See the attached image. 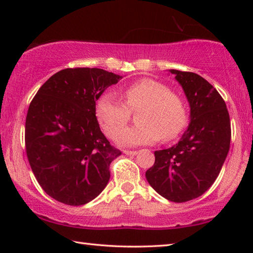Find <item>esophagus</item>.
<instances>
[{
	"mask_svg": "<svg viewBox=\"0 0 253 253\" xmlns=\"http://www.w3.org/2000/svg\"><path fill=\"white\" fill-rule=\"evenodd\" d=\"M124 153L126 154V155H130V156H134L137 154L136 151H128V149H126V151H124Z\"/></svg>",
	"mask_w": 253,
	"mask_h": 253,
	"instance_id": "34e87169",
	"label": "esophagus"
}]
</instances>
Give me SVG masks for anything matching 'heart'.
<instances>
[{
    "label": "heart",
    "instance_id": "1",
    "mask_svg": "<svg viewBox=\"0 0 253 253\" xmlns=\"http://www.w3.org/2000/svg\"><path fill=\"white\" fill-rule=\"evenodd\" d=\"M124 101L116 93L108 91L98 99L96 116L102 130L108 137L117 131L136 114V126L124 128L116 140L123 146H137L157 142L162 138L169 142L177 137L187 122V109L183 97L170 91L165 84L145 78L128 85L123 91Z\"/></svg>",
    "mask_w": 253,
    "mask_h": 253
}]
</instances>
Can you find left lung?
<instances>
[{"instance_id": "1", "label": "left lung", "mask_w": 253, "mask_h": 253, "mask_svg": "<svg viewBox=\"0 0 253 253\" xmlns=\"http://www.w3.org/2000/svg\"><path fill=\"white\" fill-rule=\"evenodd\" d=\"M191 107V123L175 146L156 151L146 170L151 186L163 198L183 203L199 198L219 176L229 153L231 123L223 98L202 77L170 70Z\"/></svg>"}]
</instances>
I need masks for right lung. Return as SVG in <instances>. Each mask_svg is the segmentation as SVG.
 Returning a JSON list of instances; mask_svg holds the SVG:
<instances>
[{
    "instance_id": "right-lung-1",
    "label": "right lung",
    "mask_w": 253,
    "mask_h": 253,
    "mask_svg": "<svg viewBox=\"0 0 253 253\" xmlns=\"http://www.w3.org/2000/svg\"><path fill=\"white\" fill-rule=\"evenodd\" d=\"M122 79L98 68H67L45 81L30 102L25 149L38 183L51 198L83 205L99 195L121 155L102 134L96 101Z\"/></svg>"
}]
</instances>
